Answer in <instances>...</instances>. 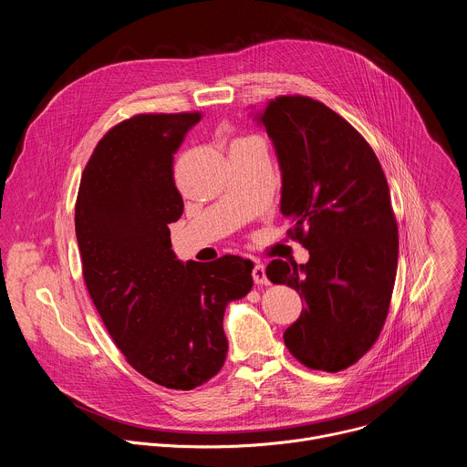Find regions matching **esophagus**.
Returning a JSON list of instances; mask_svg holds the SVG:
<instances>
[{"label":"esophagus","instance_id":"1","mask_svg":"<svg viewBox=\"0 0 467 467\" xmlns=\"http://www.w3.org/2000/svg\"><path fill=\"white\" fill-rule=\"evenodd\" d=\"M253 281L256 285H268V277H265V270H264L262 264L253 265Z\"/></svg>","mask_w":467,"mask_h":467}]
</instances>
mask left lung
<instances>
[{
  "mask_svg": "<svg viewBox=\"0 0 467 467\" xmlns=\"http://www.w3.org/2000/svg\"><path fill=\"white\" fill-rule=\"evenodd\" d=\"M253 119L275 148L281 213L310 254L265 268L306 303L285 344L310 369H346L379 338L395 283L399 238L384 171L358 130L316 99L283 96Z\"/></svg>",
  "mask_w": 467,
  "mask_h": 467,
  "instance_id": "obj_1",
  "label": "left lung"
}]
</instances>
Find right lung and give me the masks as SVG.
<instances>
[{"instance_id": "obj_1", "label": "right lung", "mask_w": 467, "mask_h": 467, "mask_svg": "<svg viewBox=\"0 0 467 467\" xmlns=\"http://www.w3.org/2000/svg\"><path fill=\"white\" fill-rule=\"evenodd\" d=\"M199 112L139 114L112 127L88 159L76 234L88 294L127 362L150 380L192 389L223 366V312L253 286V262H182L168 225L182 214L173 153Z\"/></svg>"}]
</instances>
